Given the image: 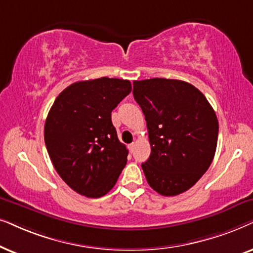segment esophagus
Listing matches in <instances>:
<instances>
[{
    "label": "esophagus",
    "instance_id": "1",
    "mask_svg": "<svg viewBox=\"0 0 253 253\" xmlns=\"http://www.w3.org/2000/svg\"><path fill=\"white\" fill-rule=\"evenodd\" d=\"M135 146H136V143L135 142H132L128 146V149H129V151L130 153H133V150H134V148H135Z\"/></svg>",
    "mask_w": 253,
    "mask_h": 253
}]
</instances>
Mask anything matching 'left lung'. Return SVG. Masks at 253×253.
<instances>
[{
  "label": "left lung",
  "instance_id": "8db88e82",
  "mask_svg": "<svg viewBox=\"0 0 253 253\" xmlns=\"http://www.w3.org/2000/svg\"><path fill=\"white\" fill-rule=\"evenodd\" d=\"M133 96L147 121L151 154L142 163L148 184L162 195L187 191L208 170L218 121L204 93L179 80L134 81Z\"/></svg>",
  "mask_w": 253,
  "mask_h": 253
}]
</instances>
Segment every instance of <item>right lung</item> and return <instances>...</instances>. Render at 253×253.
I'll return each mask as SVG.
<instances>
[{"instance_id": "obj_1", "label": "right lung", "mask_w": 253, "mask_h": 253, "mask_svg": "<svg viewBox=\"0 0 253 253\" xmlns=\"http://www.w3.org/2000/svg\"><path fill=\"white\" fill-rule=\"evenodd\" d=\"M132 91L128 80L102 79L70 84L46 118L45 143L56 172L87 198L112 190L128 150L118 139L111 112Z\"/></svg>"}]
</instances>
